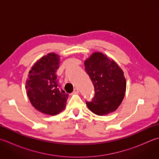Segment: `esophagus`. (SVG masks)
<instances>
[{"label": "esophagus", "instance_id": "esophagus-1", "mask_svg": "<svg viewBox=\"0 0 159 159\" xmlns=\"http://www.w3.org/2000/svg\"><path fill=\"white\" fill-rule=\"evenodd\" d=\"M79 93V90L78 88H75L74 89V92H73V93Z\"/></svg>", "mask_w": 159, "mask_h": 159}]
</instances>
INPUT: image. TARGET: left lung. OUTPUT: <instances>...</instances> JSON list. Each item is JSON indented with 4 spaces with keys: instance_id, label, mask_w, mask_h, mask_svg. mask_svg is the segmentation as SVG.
Here are the masks:
<instances>
[{
    "instance_id": "8db88e82",
    "label": "left lung",
    "mask_w": 159,
    "mask_h": 159,
    "mask_svg": "<svg viewBox=\"0 0 159 159\" xmlns=\"http://www.w3.org/2000/svg\"><path fill=\"white\" fill-rule=\"evenodd\" d=\"M84 65L95 91L92 101H86L87 107L98 116L113 112L122 102L126 92L123 71L102 52L93 53Z\"/></svg>"
}]
</instances>
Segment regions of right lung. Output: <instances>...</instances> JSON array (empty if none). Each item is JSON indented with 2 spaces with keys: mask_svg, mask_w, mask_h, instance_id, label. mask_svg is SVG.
<instances>
[{
  "mask_svg": "<svg viewBox=\"0 0 159 159\" xmlns=\"http://www.w3.org/2000/svg\"><path fill=\"white\" fill-rule=\"evenodd\" d=\"M59 56L49 53L37 61L26 81V94L32 105L46 115L55 116L65 109L68 94L60 88L57 77Z\"/></svg>",
  "mask_w": 159,
  "mask_h": 159,
  "instance_id": "1",
  "label": "right lung"
}]
</instances>
